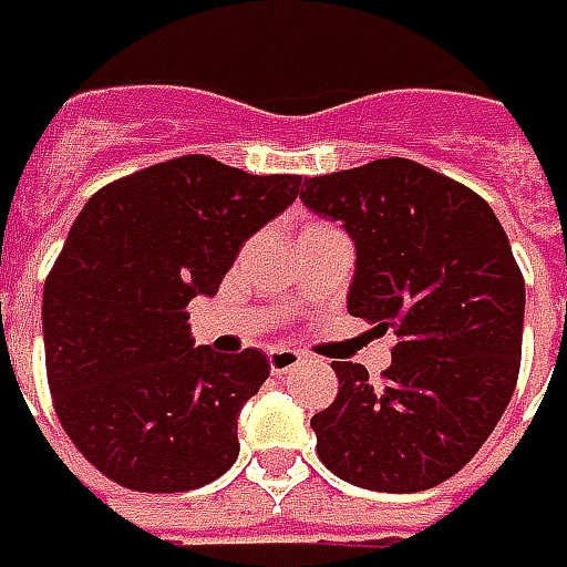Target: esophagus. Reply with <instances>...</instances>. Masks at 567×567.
<instances>
[{
  "instance_id": "1",
  "label": "esophagus",
  "mask_w": 567,
  "mask_h": 567,
  "mask_svg": "<svg viewBox=\"0 0 567 567\" xmlns=\"http://www.w3.org/2000/svg\"><path fill=\"white\" fill-rule=\"evenodd\" d=\"M302 363V354L299 351H290V348H271L268 351V367L275 375H284V372H290Z\"/></svg>"
}]
</instances>
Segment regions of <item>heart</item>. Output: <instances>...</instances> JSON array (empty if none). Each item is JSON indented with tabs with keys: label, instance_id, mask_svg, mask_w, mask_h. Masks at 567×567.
Listing matches in <instances>:
<instances>
[{
	"label": "heart",
	"instance_id": "obj_1",
	"mask_svg": "<svg viewBox=\"0 0 567 567\" xmlns=\"http://www.w3.org/2000/svg\"><path fill=\"white\" fill-rule=\"evenodd\" d=\"M311 228H327V226H320V223H317V226H308L305 231H311Z\"/></svg>",
	"mask_w": 567,
	"mask_h": 567
}]
</instances>
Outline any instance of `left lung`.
Wrapping results in <instances>:
<instances>
[{
    "label": "left lung",
    "instance_id": "left-lung-1",
    "mask_svg": "<svg viewBox=\"0 0 567 567\" xmlns=\"http://www.w3.org/2000/svg\"><path fill=\"white\" fill-rule=\"evenodd\" d=\"M299 198L357 244L348 311L391 329L381 384L341 363L311 419L317 455L372 492L445 483L495 431L516 391L525 280L504 226L473 188L409 158L305 176Z\"/></svg>",
    "mask_w": 567,
    "mask_h": 567
}]
</instances>
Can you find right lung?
<instances>
[{
  "label": "right lung",
  "instance_id": "obj_1",
  "mask_svg": "<svg viewBox=\"0 0 567 567\" xmlns=\"http://www.w3.org/2000/svg\"><path fill=\"white\" fill-rule=\"evenodd\" d=\"M302 176L179 155L84 204L45 280L48 388L63 431L112 483L174 495L238 457V415L268 379L256 348H195L186 305L213 296L244 240Z\"/></svg>",
  "mask_w": 567,
  "mask_h": 567
}]
</instances>
